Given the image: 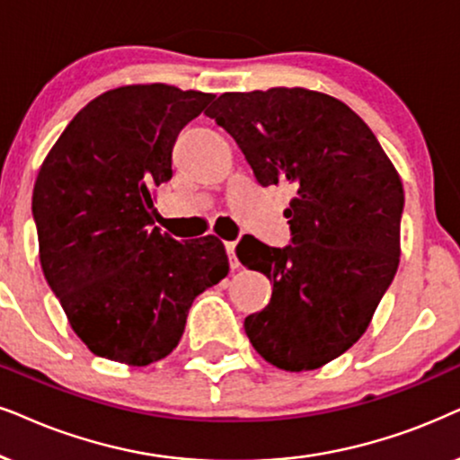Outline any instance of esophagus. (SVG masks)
<instances>
[{"label": "esophagus", "instance_id": "esophagus-1", "mask_svg": "<svg viewBox=\"0 0 460 460\" xmlns=\"http://www.w3.org/2000/svg\"><path fill=\"white\" fill-rule=\"evenodd\" d=\"M226 252H228L230 268H232V270H236V268H238V258H236V243H226Z\"/></svg>", "mask_w": 460, "mask_h": 460}]
</instances>
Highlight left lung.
Here are the masks:
<instances>
[{
	"mask_svg": "<svg viewBox=\"0 0 460 460\" xmlns=\"http://www.w3.org/2000/svg\"><path fill=\"white\" fill-rule=\"evenodd\" d=\"M228 130L260 186H291L289 247L244 236L236 255L272 283L244 319L272 366L308 372L353 347L399 266L403 186L366 122L308 88L224 93L205 111Z\"/></svg>",
	"mask_w": 460,
	"mask_h": 460,
	"instance_id": "1",
	"label": "left lung"
}]
</instances>
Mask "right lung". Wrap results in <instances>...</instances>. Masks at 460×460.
Segmentation results:
<instances>
[{
    "label": "right lung",
    "mask_w": 460,
    "mask_h": 460,
    "mask_svg": "<svg viewBox=\"0 0 460 460\" xmlns=\"http://www.w3.org/2000/svg\"><path fill=\"white\" fill-rule=\"evenodd\" d=\"M216 94L111 88L75 113L33 186L40 264L75 336L124 366L172 353L194 297L228 274L224 243H179L154 226L179 130Z\"/></svg>",
    "instance_id": "add662e5"
}]
</instances>
